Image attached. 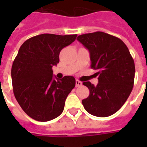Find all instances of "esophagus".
<instances>
[{
    "label": "esophagus",
    "mask_w": 147,
    "mask_h": 147,
    "mask_svg": "<svg viewBox=\"0 0 147 147\" xmlns=\"http://www.w3.org/2000/svg\"><path fill=\"white\" fill-rule=\"evenodd\" d=\"M82 85H83V83H82L81 81H80V80H76V86L77 87L82 86Z\"/></svg>",
    "instance_id": "esophagus-1"
}]
</instances>
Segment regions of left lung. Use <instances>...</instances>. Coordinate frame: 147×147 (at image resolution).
Here are the masks:
<instances>
[{
    "label": "left lung",
    "mask_w": 147,
    "mask_h": 147,
    "mask_svg": "<svg viewBox=\"0 0 147 147\" xmlns=\"http://www.w3.org/2000/svg\"><path fill=\"white\" fill-rule=\"evenodd\" d=\"M90 52L93 69L98 70V83L84 82L90 95L82 100L90 114L106 117L119 110L128 98L135 80V63L122 40L109 34L97 31L78 36Z\"/></svg>",
    "instance_id": "left-lung-1"
}]
</instances>
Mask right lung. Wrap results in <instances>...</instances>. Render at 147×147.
<instances>
[{
    "mask_svg": "<svg viewBox=\"0 0 147 147\" xmlns=\"http://www.w3.org/2000/svg\"><path fill=\"white\" fill-rule=\"evenodd\" d=\"M76 36L42 34L27 39L19 49L11 71L13 93L23 110L34 120L49 121L64 110L76 80L69 76L55 80L52 67L59 63L61 49Z\"/></svg>",
    "mask_w": 147,
    "mask_h": 147,
    "instance_id": "obj_1",
    "label": "right lung"
}]
</instances>
